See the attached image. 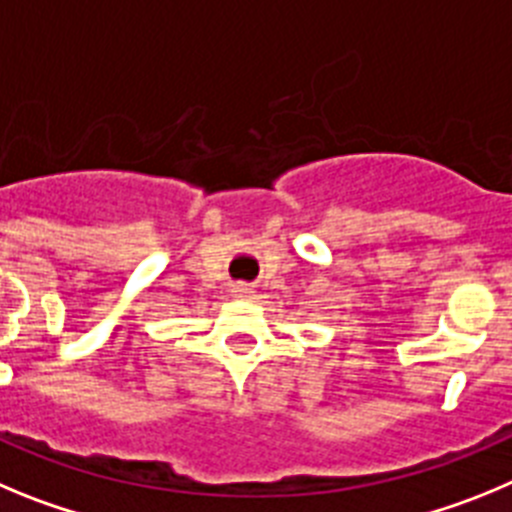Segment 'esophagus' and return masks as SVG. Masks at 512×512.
I'll return each instance as SVG.
<instances>
[{"label": "esophagus", "mask_w": 512, "mask_h": 512, "mask_svg": "<svg viewBox=\"0 0 512 512\" xmlns=\"http://www.w3.org/2000/svg\"><path fill=\"white\" fill-rule=\"evenodd\" d=\"M232 293H234V296H237V298H245V296H250V288H247L245 283H239V285H234Z\"/></svg>", "instance_id": "1"}]
</instances>
